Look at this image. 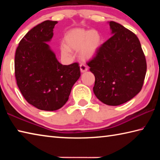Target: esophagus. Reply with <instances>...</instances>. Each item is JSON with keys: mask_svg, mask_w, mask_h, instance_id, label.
<instances>
[{"mask_svg": "<svg viewBox=\"0 0 160 160\" xmlns=\"http://www.w3.org/2000/svg\"><path fill=\"white\" fill-rule=\"evenodd\" d=\"M80 68L81 72H85L86 71H88V68L84 64H81L80 66Z\"/></svg>", "mask_w": 160, "mask_h": 160, "instance_id": "34e87169", "label": "esophagus"}]
</instances>
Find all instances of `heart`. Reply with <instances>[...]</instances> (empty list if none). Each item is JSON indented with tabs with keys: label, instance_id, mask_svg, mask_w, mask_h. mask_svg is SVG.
Returning a JSON list of instances; mask_svg holds the SVG:
<instances>
[{
	"label": "heart",
	"instance_id": "1",
	"mask_svg": "<svg viewBox=\"0 0 160 160\" xmlns=\"http://www.w3.org/2000/svg\"><path fill=\"white\" fill-rule=\"evenodd\" d=\"M64 44L60 47L63 56H69L71 51H80V57L88 60L96 56L101 45V37L95 30L72 29L67 32L63 39Z\"/></svg>",
	"mask_w": 160,
	"mask_h": 160
}]
</instances>
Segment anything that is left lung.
<instances>
[{
	"label": "left lung",
	"mask_w": 160,
	"mask_h": 160,
	"mask_svg": "<svg viewBox=\"0 0 160 160\" xmlns=\"http://www.w3.org/2000/svg\"><path fill=\"white\" fill-rule=\"evenodd\" d=\"M109 26L112 36L87 64L95 77L93 91L97 99L109 106H118L141 90L147 63L136 35L113 21Z\"/></svg>",
	"instance_id": "obj_1"
}]
</instances>
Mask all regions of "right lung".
<instances>
[{"instance_id": "add662e5", "label": "right lung", "mask_w": 160, "mask_h": 160, "mask_svg": "<svg viewBox=\"0 0 160 160\" xmlns=\"http://www.w3.org/2000/svg\"><path fill=\"white\" fill-rule=\"evenodd\" d=\"M57 23L46 20L35 26L21 39L15 52L17 85L27 102L40 110L63 107L80 76L78 63L62 65L47 43Z\"/></svg>"}]
</instances>
